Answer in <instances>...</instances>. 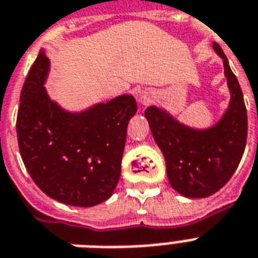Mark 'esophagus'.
I'll use <instances>...</instances> for the list:
<instances>
[{"mask_svg":"<svg viewBox=\"0 0 258 258\" xmlns=\"http://www.w3.org/2000/svg\"><path fill=\"white\" fill-rule=\"evenodd\" d=\"M156 99V93L153 92L152 89H144L139 93L138 96V102L140 106H148Z\"/></svg>","mask_w":258,"mask_h":258,"instance_id":"obj_1","label":"esophagus"}]
</instances>
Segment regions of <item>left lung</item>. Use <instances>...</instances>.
I'll list each match as a JSON object with an SVG mask.
<instances>
[{
  "mask_svg": "<svg viewBox=\"0 0 258 258\" xmlns=\"http://www.w3.org/2000/svg\"><path fill=\"white\" fill-rule=\"evenodd\" d=\"M213 48L223 60L231 96L228 107L213 125L191 127L159 106H149L144 112L165 159L170 186L186 198H206L222 189L237 169L246 144L243 92L219 44L214 43Z\"/></svg>",
  "mask_w": 258,
  "mask_h": 258,
  "instance_id": "8db88e82",
  "label": "left lung"
}]
</instances>
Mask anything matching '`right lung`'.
Instances as JSON below:
<instances>
[{
    "mask_svg": "<svg viewBox=\"0 0 258 258\" xmlns=\"http://www.w3.org/2000/svg\"><path fill=\"white\" fill-rule=\"evenodd\" d=\"M49 67L45 49H40L21 92L19 152L34 182L49 198L69 206H96L118 185L136 101L133 94H122L69 111L48 96L44 84Z\"/></svg>",
    "mask_w": 258,
    "mask_h": 258,
    "instance_id": "right-lung-1",
    "label": "right lung"
}]
</instances>
